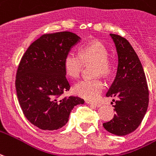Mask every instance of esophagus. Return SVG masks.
I'll return each mask as SVG.
<instances>
[{
  "mask_svg": "<svg viewBox=\"0 0 156 156\" xmlns=\"http://www.w3.org/2000/svg\"><path fill=\"white\" fill-rule=\"evenodd\" d=\"M86 103L89 105H92V106H95L97 107H100L101 106V104L100 103H98V102H93V101H86Z\"/></svg>",
  "mask_w": 156,
  "mask_h": 156,
  "instance_id": "34e87169",
  "label": "esophagus"
}]
</instances>
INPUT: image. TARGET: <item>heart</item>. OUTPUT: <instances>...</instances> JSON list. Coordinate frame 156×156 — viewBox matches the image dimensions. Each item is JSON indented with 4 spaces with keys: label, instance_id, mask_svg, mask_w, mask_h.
Returning a JSON list of instances; mask_svg holds the SVG:
<instances>
[{
    "label": "heart",
    "instance_id": "heart-1",
    "mask_svg": "<svg viewBox=\"0 0 156 156\" xmlns=\"http://www.w3.org/2000/svg\"><path fill=\"white\" fill-rule=\"evenodd\" d=\"M108 51L101 42L93 41L82 46L79 55L69 52L63 60L64 71L69 78H77L81 73L83 64L95 63L97 75L107 76L112 72V65L107 59ZM104 89V83L99 78L83 79L76 84L73 91L76 95L87 100H95Z\"/></svg>",
    "mask_w": 156,
    "mask_h": 156
}]
</instances>
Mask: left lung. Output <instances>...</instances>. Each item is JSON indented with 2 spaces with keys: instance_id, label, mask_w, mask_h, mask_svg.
Returning a JSON list of instances; mask_svg holds the SVG:
<instances>
[{
  "instance_id": "8db88e82",
  "label": "left lung",
  "mask_w": 156,
  "mask_h": 156,
  "mask_svg": "<svg viewBox=\"0 0 156 156\" xmlns=\"http://www.w3.org/2000/svg\"><path fill=\"white\" fill-rule=\"evenodd\" d=\"M116 46L118 65L116 78L107 97L115 98L116 114L103 123L108 132L126 136L136 130L146 115L149 104V90L144 69L130 43L125 38L110 34Z\"/></svg>"
}]
</instances>
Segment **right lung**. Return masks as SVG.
Returning <instances> with one entry per match:
<instances>
[{"instance_id": "1", "label": "right lung", "mask_w": 156, "mask_h": 156, "mask_svg": "<svg viewBox=\"0 0 156 156\" xmlns=\"http://www.w3.org/2000/svg\"><path fill=\"white\" fill-rule=\"evenodd\" d=\"M81 38L63 31L44 34L31 44L18 67L17 98L23 113L33 125L45 131L66 125L75 106L83 104L78 97L61 98L70 89L63 60Z\"/></svg>"}]
</instances>
